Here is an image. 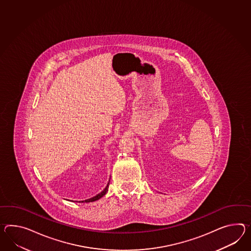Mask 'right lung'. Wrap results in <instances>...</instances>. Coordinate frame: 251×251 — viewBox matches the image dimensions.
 I'll return each instance as SVG.
<instances>
[{
  "label": "right lung",
  "instance_id": "obj_1",
  "mask_svg": "<svg viewBox=\"0 0 251 251\" xmlns=\"http://www.w3.org/2000/svg\"><path fill=\"white\" fill-rule=\"evenodd\" d=\"M109 184H110V181H109V183H108V185L106 186V188L104 189L100 194H98V195L95 196V197H93V198H92V199H89V200H86V201H81V202H92V201H98L99 199H100L101 197H103L106 193H107V191H108V188H109Z\"/></svg>",
  "mask_w": 251,
  "mask_h": 251
}]
</instances>
